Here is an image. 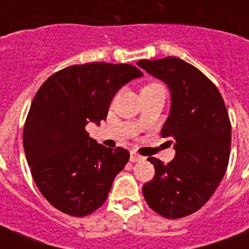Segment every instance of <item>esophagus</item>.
Here are the masks:
<instances>
[{
	"label": "esophagus",
	"mask_w": 249,
	"mask_h": 249,
	"mask_svg": "<svg viewBox=\"0 0 249 249\" xmlns=\"http://www.w3.org/2000/svg\"><path fill=\"white\" fill-rule=\"evenodd\" d=\"M141 160H143V158H142V156L138 155V154H137V152H134V151L130 152V161H132V163H136V161H141Z\"/></svg>",
	"instance_id": "obj_1"
}]
</instances>
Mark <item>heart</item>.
Returning <instances> with one entry per match:
<instances>
[{
	"instance_id": "1",
	"label": "heart",
	"mask_w": 249,
	"mask_h": 249,
	"mask_svg": "<svg viewBox=\"0 0 249 249\" xmlns=\"http://www.w3.org/2000/svg\"><path fill=\"white\" fill-rule=\"evenodd\" d=\"M150 86H160L159 84H148L147 86H144V88H150Z\"/></svg>"
}]
</instances>
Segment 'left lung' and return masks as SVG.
Wrapping results in <instances>:
<instances>
[{"label": "left lung", "instance_id": "obj_1", "mask_svg": "<svg viewBox=\"0 0 249 249\" xmlns=\"http://www.w3.org/2000/svg\"><path fill=\"white\" fill-rule=\"evenodd\" d=\"M137 64L169 88L170 111L161 136L170 137L176 150L168 164L148 158L155 176L142 187L143 196L163 217H186L209 200L228 169L231 125L225 102L204 73L179 58Z\"/></svg>", "mask_w": 249, "mask_h": 249}]
</instances>
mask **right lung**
Masks as SVG:
<instances>
[{"label":"right lung","instance_id":"add662e5","mask_svg":"<svg viewBox=\"0 0 249 249\" xmlns=\"http://www.w3.org/2000/svg\"><path fill=\"white\" fill-rule=\"evenodd\" d=\"M142 76L130 64H77L52 75L38 89L23 146L33 179L53 207L83 217L105 203L129 152L99 144L85 126L106 120L113 95Z\"/></svg>","mask_w":249,"mask_h":249}]
</instances>
